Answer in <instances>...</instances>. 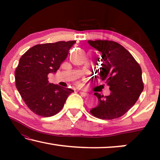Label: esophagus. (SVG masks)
Segmentation results:
<instances>
[{
	"label": "esophagus",
	"mask_w": 160,
	"mask_h": 160,
	"mask_svg": "<svg viewBox=\"0 0 160 160\" xmlns=\"http://www.w3.org/2000/svg\"><path fill=\"white\" fill-rule=\"evenodd\" d=\"M79 93H80L81 95L83 96V97H86V96L88 95V94H87V92H83V91L79 92Z\"/></svg>",
	"instance_id": "34e87169"
}]
</instances>
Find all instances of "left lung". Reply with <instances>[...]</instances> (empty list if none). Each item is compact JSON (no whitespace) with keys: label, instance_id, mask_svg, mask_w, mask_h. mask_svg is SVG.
Segmentation results:
<instances>
[{"label":"left lung","instance_id":"obj_1","mask_svg":"<svg viewBox=\"0 0 160 160\" xmlns=\"http://www.w3.org/2000/svg\"><path fill=\"white\" fill-rule=\"evenodd\" d=\"M88 43L99 52L100 78L111 92L108 96L94 93L99 103L90 113L100 119H117L134 106L143 90L141 68L132 54L115 41L89 40Z\"/></svg>","mask_w":160,"mask_h":160}]
</instances>
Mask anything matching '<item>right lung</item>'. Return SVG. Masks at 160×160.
<instances>
[{
	"instance_id": "obj_1",
	"label": "right lung",
	"mask_w": 160,
	"mask_h": 160,
	"mask_svg": "<svg viewBox=\"0 0 160 160\" xmlns=\"http://www.w3.org/2000/svg\"><path fill=\"white\" fill-rule=\"evenodd\" d=\"M75 41L37 44L19 59L15 71L17 90L32 112L43 117L61 111L73 89L53 84L48 74L55 73L65 60Z\"/></svg>"
}]
</instances>
